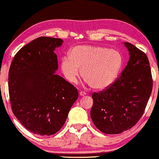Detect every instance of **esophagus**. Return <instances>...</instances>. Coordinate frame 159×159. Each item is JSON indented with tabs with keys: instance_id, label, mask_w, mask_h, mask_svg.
<instances>
[{
	"instance_id": "1",
	"label": "esophagus",
	"mask_w": 159,
	"mask_h": 159,
	"mask_svg": "<svg viewBox=\"0 0 159 159\" xmlns=\"http://www.w3.org/2000/svg\"><path fill=\"white\" fill-rule=\"evenodd\" d=\"M80 96H84V95H87V93L84 92V91H80Z\"/></svg>"
}]
</instances>
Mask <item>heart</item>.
Wrapping results in <instances>:
<instances>
[{
	"mask_svg": "<svg viewBox=\"0 0 159 159\" xmlns=\"http://www.w3.org/2000/svg\"><path fill=\"white\" fill-rule=\"evenodd\" d=\"M122 63V56L116 50L83 45L74 47L69 56H63L61 68L71 83L77 82L81 69L86 83L96 90H103L115 81Z\"/></svg>",
	"mask_w": 159,
	"mask_h": 159,
	"instance_id": "1",
	"label": "heart"
}]
</instances>
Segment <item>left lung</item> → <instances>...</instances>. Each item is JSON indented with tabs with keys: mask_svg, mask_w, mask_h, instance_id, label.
Masks as SVG:
<instances>
[{
	"mask_svg": "<svg viewBox=\"0 0 159 159\" xmlns=\"http://www.w3.org/2000/svg\"><path fill=\"white\" fill-rule=\"evenodd\" d=\"M125 45L130 56L125 69L109 87L92 95L91 119L106 134H119L134 127L145 111L153 88L146 54L131 43Z\"/></svg>",
	"mask_w": 159,
	"mask_h": 159,
	"instance_id": "obj_1",
	"label": "left lung"
}]
</instances>
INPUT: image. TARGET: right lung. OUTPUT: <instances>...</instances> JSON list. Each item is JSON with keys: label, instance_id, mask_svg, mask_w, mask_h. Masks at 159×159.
<instances>
[{"label": "right lung", "instance_id": "obj_1", "mask_svg": "<svg viewBox=\"0 0 159 159\" xmlns=\"http://www.w3.org/2000/svg\"><path fill=\"white\" fill-rule=\"evenodd\" d=\"M60 38L40 37L21 48L8 72L12 111L26 129L42 136L55 134L64 125L78 98L75 87L61 76L56 48Z\"/></svg>", "mask_w": 159, "mask_h": 159}]
</instances>
